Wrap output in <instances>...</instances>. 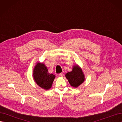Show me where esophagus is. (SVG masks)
I'll list each match as a JSON object with an SVG mask.
<instances>
[{
  "label": "esophagus",
  "mask_w": 122,
  "mask_h": 122,
  "mask_svg": "<svg viewBox=\"0 0 122 122\" xmlns=\"http://www.w3.org/2000/svg\"><path fill=\"white\" fill-rule=\"evenodd\" d=\"M58 76H60V77H63L64 73H61L58 74Z\"/></svg>",
  "instance_id": "esophagus-1"
}]
</instances>
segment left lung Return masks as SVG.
<instances>
[{"label": "left lung", "instance_id": "8db88e82", "mask_svg": "<svg viewBox=\"0 0 122 122\" xmlns=\"http://www.w3.org/2000/svg\"><path fill=\"white\" fill-rule=\"evenodd\" d=\"M66 77L71 86L77 87L82 83L84 80V76L82 70L78 66H74L72 71L66 74Z\"/></svg>", "mask_w": 122, "mask_h": 122}]
</instances>
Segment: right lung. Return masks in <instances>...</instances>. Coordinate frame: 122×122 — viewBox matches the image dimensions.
<instances>
[{
	"mask_svg": "<svg viewBox=\"0 0 122 122\" xmlns=\"http://www.w3.org/2000/svg\"><path fill=\"white\" fill-rule=\"evenodd\" d=\"M34 78L39 86L45 90L51 88L55 78V75L48 72V69L45 65L37 63L34 70Z\"/></svg>",
	"mask_w": 122,
	"mask_h": 122,
	"instance_id": "add662e5",
	"label": "right lung"
}]
</instances>
